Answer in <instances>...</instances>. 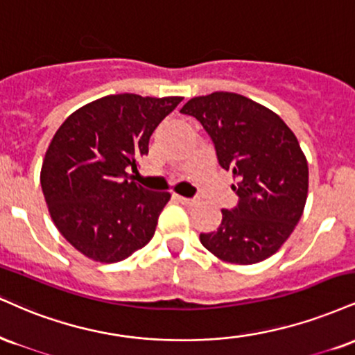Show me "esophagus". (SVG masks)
<instances>
[{
    "label": "esophagus",
    "instance_id": "1",
    "mask_svg": "<svg viewBox=\"0 0 355 355\" xmlns=\"http://www.w3.org/2000/svg\"><path fill=\"white\" fill-rule=\"evenodd\" d=\"M175 200L180 202L182 205H196L195 198H187V196H180V195H175Z\"/></svg>",
    "mask_w": 355,
    "mask_h": 355
}]
</instances>
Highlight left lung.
Here are the masks:
<instances>
[{
    "label": "left lung",
    "instance_id": "obj_1",
    "mask_svg": "<svg viewBox=\"0 0 355 355\" xmlns=\"http://www.w3.org/2000/svg\"><path fill=\"white\" fill-rule=\"evenodd\" d=\"M180 112L211 137L240 198L232 211L221 210L216 232L202 233L200 241L221 261H264L291 236L304 211L309 168L296 135L272 110L234 92L193 97Z\"/></svg>",
    "mask_w": 355,
    "mask_h": 355
}]
</instances>
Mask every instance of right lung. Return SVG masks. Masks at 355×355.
<instances>
[{"instance_id":"right-lung-1","label":"right lung","mask_w":355,"mask_h":355,"mask_svg":"<svg viewBox=\"0 0 355 355\" xmlns=\"http://www.w3.org/2000/svg\"><path fill=\"white\" fill-rule=\"evenodd\" d=\"M182 97L115 94L72 112L51 140L41 187L59 233L85 258L117 263L152 240L168 191L132 180L155 127Z\"/></svg>"}]
</instances>
